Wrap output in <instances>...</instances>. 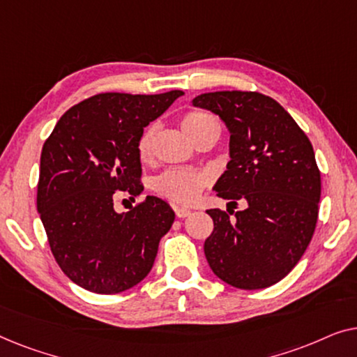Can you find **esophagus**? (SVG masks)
Here are the masks:
<instances>
[{"mask_svg":"<svg viewBox=\"0 0 357 357\" xmlns=\"http://www.w3.org/2000/svg\"><path fill=\"white\" fill-rule=\"evenodd\" d=\"M174 211H175V216H177V218H187V216H190V213H192L188 208H178V206L175 208Z\"/></svg>","mask_w":357,"mask_h":357,"instance_id":"1","label":"esophagus"}]
</instances>
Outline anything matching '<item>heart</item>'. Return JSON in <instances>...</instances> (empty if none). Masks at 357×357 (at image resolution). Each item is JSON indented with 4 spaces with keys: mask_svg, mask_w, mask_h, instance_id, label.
I'll use <instances>...</instances> for the list:
<instances>
[{
    "mask_svg": "<svg viewBox=\"0 0 357 357\" xmlns=\"http://www.w3.org/2000/svg\"><path fill=\"white\" fill-rule=\"evenodd\" d=\"M182 128L195 143L213 130H221L216 116L206 112H188L182 119ZM158 133V125L151 123L146 126L138 139V154L141 160L148 162L153 159L154 139ZM209 177L203 172L188 169H169L154 178V190L159 197L169 202L188 204L198 198L204 187H208Z\"/></svg>",
    "mask_w": 357,
    "mask_h": 357,
    "instance_id": "heart-1",
    "label": "heart"
}]
</instances>
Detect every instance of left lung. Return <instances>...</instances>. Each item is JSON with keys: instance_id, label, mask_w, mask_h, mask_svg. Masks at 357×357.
I'll list each match as a JSON object with an SVG mask.
<instances>
[{"instance_id": "left-lung-1", "label": "left lung", "mask_w": 357, "mask_h": 357, "mask_svg": "<svg viewBox=\"0 0 357 357\" xmlns=\"http://www.w3.org/2000/svg\"><path fill=\"white\" fill-rule=\"evenodd\" d=\"M193 105L214 112L231 131L218 197L247 204L236 218L229 209H208L214 229L204 255L227 284L265 289L297 265L314 236L321 192L314 148L294 119L260 92H208Z\"/></svg>"}]
</instances>
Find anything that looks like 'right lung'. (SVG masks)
Segmentation results:
<instances>
[{"label": "right lung", "instance_id": "obj_1", "mask_svg": "<svg viewBox=\"0 0 357 357\" xmlns=\"http://www.w3.org/2000/svg\"><path fill=\"white\" fill-rule=\"evenodd\" d=\"M180 96H92L66 110L43 144L37 209L53 257L77 286L116 294L153 268L174 211L164 199L146 197L119 214L114 198L143 192L138 139Z\"/></svg>", "mask_w": 357, "mask_h": 357}]
</instances>
